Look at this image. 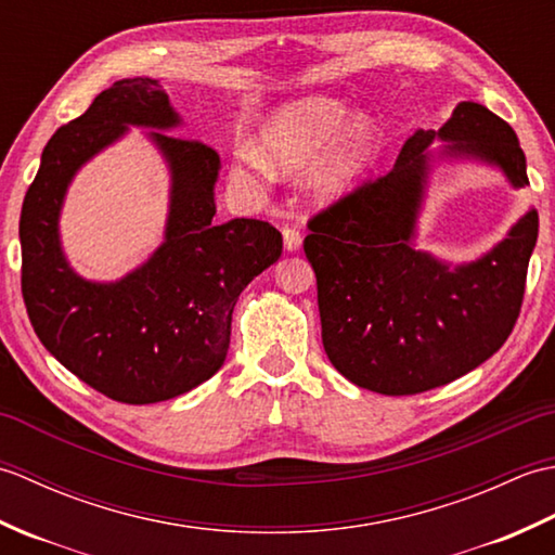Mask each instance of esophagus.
<instances>
[{
	"instance_id": "34e87169",
	"label": "esophagus",
	"mask_w": 555,
	"mask_h": 555,
	"mask_svg": "<svg viewBox=\"0 0 555 555\" xmlns=\"http://www.w3.org/2000/svg\"><path fill=\"white\" fill-rule=\"evenodd\" d=\"M284 245H286V250H288V253H296V250H300V245H302V233H300L296 227H286V229H284Z\"/></svg>"
}]
</instances>
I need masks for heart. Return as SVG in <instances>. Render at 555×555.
<instances>
[{"mask_svg":"<svg viewBox=\"0 0 555 555\" xmlns=\"http://www.w3.org/2000/svg\"><path fill=\"white\" fill-rule=\"evenodd\" d=\"M379 131L367 116H352L346 102L312 95L279 107L262 126V155L250 145L235 152L233 169L243 179L262 183L271 169L300 173L324 155L314 176V191L326 199L344 195L374 159Z\"/></svg>","mask_w":555,"mask_h":555,"instance_id":"heart-1","label":"heart"}]
</instances>
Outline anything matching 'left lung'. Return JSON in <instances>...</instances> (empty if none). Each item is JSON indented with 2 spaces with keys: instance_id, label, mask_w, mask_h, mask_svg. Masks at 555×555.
Masks as SVG:
<instances>
[{
  "instance_id": "obj_1",
  "label": "left lung",
  "mask_w": 555,
  "mask_h": 555,
  "mask_svg": "<svg viewBox=\"0 0 555 555\" xmlns=\"http://www.w3.org/2000/svg\"><path fill=\"white\" fill-rule=\"evenodd\" d=\"M441 155L499 167L525 188L527 162L513 128L477 102H460L439 131H415L393 169L308 221L302 247L317 276L322 344L360 388L415 396L473 372L511 336L522 308L539 215L475 259L451 264L415 247L434 140Z\"/></svg>"
}]
</instances>
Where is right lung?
<instances>
[{"label":"right lung","instance_id":"right-lung-1","mask_svg":"<svg viewBox=\"0 0 555 555\" xmlns=\"http://www.w3.org/2000/svg\"><path fill=\"white\" fill-rule=\"evenodd\" d=\"M179 124L159 80H116L50 138L21 209V291L35 334L80 382L128 405L188 393L219 372L238 296L284 247L269 221L215 219L219 155L169 135ZM128 125L152 127L170 164L168 231L143 268L95 285L67 267L57 215L75 171Z\"/></svg>","mask_w":555,"mask_h":555}]
</instances>
